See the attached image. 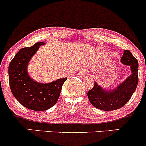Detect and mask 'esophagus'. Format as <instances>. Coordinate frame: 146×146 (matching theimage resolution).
I'll use <instances>...</instances> for the list:
<instances>
[{"mask_svg":"<svg viewBox=\"0 0 146 146\" xmlns=\"http://www.w3.org/2000/svg\"><path fill=\"white\" fill-rule=\"evenodd\" d=\"M87 74V71L86 69H84V68H82V70H80V72L78 73V77H80V78H84V77H85Z\"/></svg>","mask_w":146,"mask_h":146,"instance_id":"esophagus-1","label":"esophagus"}]
</instances>
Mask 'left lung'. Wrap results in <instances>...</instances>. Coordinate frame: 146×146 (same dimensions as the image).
<instances>
[{
  "instance_id": "8db88e82",
  "label": "left lung",
  "mask_w": 146,
  "mask_h": 146,
  "mask_svg": "<svg viewBox=\"0 0 146 146\" xmlns=\"http://www.w3.org/2000/svg\"><path fill=\"white\" fill-rule=\"evenodd\" d=\"M120 61L130 66L131 75L113 89H105L95 82L93 88L87 93L91 104L98 109L110 111L121 108L136 90L138 84V61L128 50L123 51Z\"/></svg>"
}]
</instances>
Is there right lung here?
<instances>
[{
  "instance_id": "right-lung-1",
  "label": "right lung",
  "mask_w": 146,
  "mask_h": 146,
  "mask_svg": "<svg viewBox=\"0 0 146 146\" xmlns=\"http://www.w3.org/2000/svg\"><path fill=\"white\" fill-rule=\"evenodd\" d=\"M45 42H36L32 46L23 48L14 56L9 65V83L15 98L27 108L44 111L58 102L64 82L67 78H60L49 83L35 81L28 73L27 67L40 46Z\"/></svg>"
}]
</instances>
